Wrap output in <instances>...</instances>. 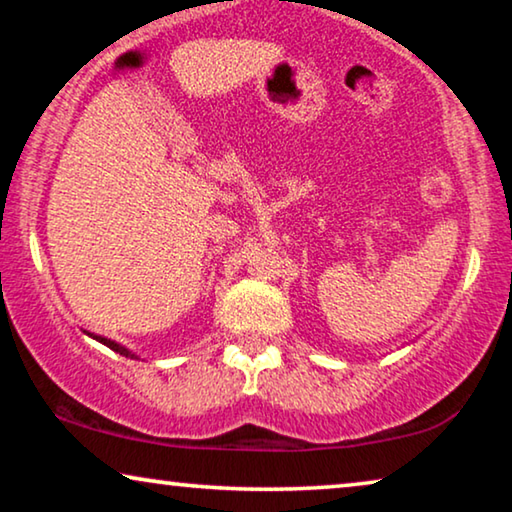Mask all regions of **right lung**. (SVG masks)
<instances>
[{
    "label": "right lung",
    "mask_w": 512,
    "mask_h": 512,
    "mask_svg": "<svg viewBox=\"0 0 512 512\" xmlns=\"http://www.w3.org/2000/svg\"><path fill=\"white\" fill-rule=\"evenodd\" d=\"M100 342H104V345H107L109 349H114V352H118L121 356H130V359H137L135 354L130 352L128 347H123V345H118V342H114V340H107V338H100Z\"/></svg>",
    "instance_id": "add662e5"
}]
</instances>
